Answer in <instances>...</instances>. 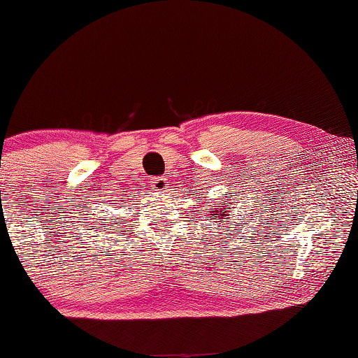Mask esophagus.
<instances>
[{"instance_id": "obj_1", "label": "esophagus", "mask_w": 358, "mask_h": 358, "mask_svg": "<svg viewBox=\"0 0 358 358\" xmlns=\"http://www.w3.org/2000/svg\"><path fill=\"white\" fill-rule=\"evenodd\" d=\"M150 183H151V189H155V191H166L169 181L164 177H153V178H151Z\"/></svg>"}]
</instances>
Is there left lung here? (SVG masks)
<instances>
[{
    "label": "left lung",
    "mask_w": 358,
    "mask_h": 358,
    "mask_svg": "<svg viewBox=\"0 0 358 358\" xmlns=\"http://www.w3.org/2000/svg\"><path fill=\"white\" fill-rule=\"evenodd\" d=\"M227 210H229V205H227V208H226V207H224V203H222V208H220V210L211 208V211H213V215H211V217H213V220H215L216 215H220L217 217H224V216H226V211H227ZM227 216H229V215H227ZM224 220H229V217H224Z\"/></svg>",
    "instance_id": "obj_1"
}]
</instances>
